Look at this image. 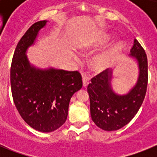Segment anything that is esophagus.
<instances>
[{"mask_svg":"<svg viewBox=\"0 0 157 157\" xmlns=\"http://www.w3.org/2000/svg\"><path fill=\"white\" fill-rule=\"evenodd\" d=\"M82 81H83V86L84 87H86L88 86L89 83H90V78L88 76H86V74H84L83 77H82Z\"/></svg>","mask_w":157,"mask_h":157,"instance_id":"esophagus-1","label":"esophagus"}]
</instances>
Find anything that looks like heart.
I'll return each instance as SVG.
<instances>
[{"label":"heart","instance_id":"obj_1","mask_svg":"<svg viewBox=\"0 0 157 157\" xmlns=\"http://www.w3.org/2000/svg\"><path fill=\"white\" fill-rule=\"evenodd\" d=\"M103 44V40H94L92 42L88 43L85 46V49H90L91 47L96 46V45ZM112 60V51L109 52H103L96 55L92 59V65L93 67L96 70H103L107 68L109 66Z\"/></svg>","mask_w":157,"mask_h":157}]
</instances>
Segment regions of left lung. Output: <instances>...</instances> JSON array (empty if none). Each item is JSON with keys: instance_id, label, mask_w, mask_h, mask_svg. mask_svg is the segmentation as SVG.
Wrapping results in <instances>:
<instances>
[{"instance_id": "1", "label": "left lung", "mask_w": 157, "mask_h": 157, "mask_svg": "<svg viewBox=\"0 0 157 157\" xmlns=\"http://www.w3.org/2000/svg\"><path fill=\"white\" fill-rule=\"evenodd\" d=\"M130 56L139 63L138 82L124 95L115 94L111 87L112 71L106 69L91 79L87 87L90 100L91 118L95 124L106 131L121 129L131 121L141 107L148 81L147 58L145 50L136 39Z\"/></svg>"}]
</instances>
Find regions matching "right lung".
I'll list each match as a JSON object with an SVG mask.
<instances>
[{
  "label": "right lung",
  "mask_w": 157,
  "mask_h": 157,
  "mask_svg": "<svg viewBox=\"0 0 157 157\" xmlns=\"http://www.w3.org/2000/svg\"><path fill=\"white\" fill-rule=\"evenodd\" d=\"M47 21L36 22L22 36L13 53L10 85L13 103L24 121L36 130L52 132L65 123L71 96L82 87L78 71L32 67L26 56Z\"/></svg>",
  "instance_id": "right-lung-1"
}]
</instances>
